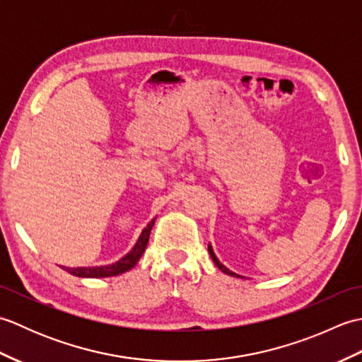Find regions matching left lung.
I'll return each mask as SVG.
<instances>
[{
    "instance_id": "8db88e82",
    "label": "left lung",
    "mask_w": 362,
    "mask_h": 362,
    "mask_svg": "<svg viewBox=\"0 0 362 362\" xmlns=\"http://www.w3.org/2000/svg\"><path fill=\"white\" fill-rule=\"evenodd\" d=\"M209 252H210V257H211V259L214 261V264H216L219 269H221V271L222 272H224V274H227V275H232V276H241V275H238V274H235V272H232V271H230V269H227L224 264H222L221 263V261L218 259V257L216 255H214V252H213V247H211V244H209ZM241 279H243V276H241Z\"/></svg>"
}]
</instances>
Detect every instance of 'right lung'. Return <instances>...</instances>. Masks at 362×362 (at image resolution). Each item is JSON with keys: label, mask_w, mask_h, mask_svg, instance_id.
<instances>
[{"label": "right lung", "mask_w": 362, "mask_h": 362, "mask_svg": "<svg viewBox=\"0 0 362 362\" xmlns=\"http://www.w3.org/2000/svg\"><path fill=\"white\" fill-rule=\"evenodd\" d=\"M153 222H156V219H152L149 224L143 228V232H141L140 238L136 240L132 250L126 253V255L121 259L115 261L113 264L93 266V267H66V266H60V267L65 269L68 274H71L74 276H81V279H104V276H115V275L124 274V272L130 271V269H132L138 263V259L141 258L146 245H148Z\"/></svg>", "instance_id": "1"}]
</instances>
